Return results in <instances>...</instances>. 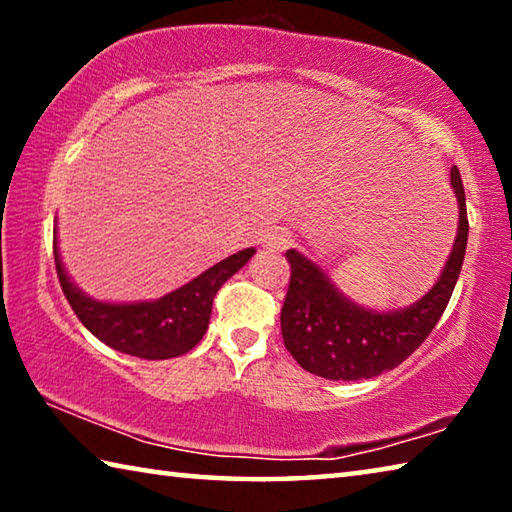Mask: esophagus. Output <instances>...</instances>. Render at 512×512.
<instances>
[{
	"label": "esophagus",
	"mask_w": 512,
	"mask_h": 512,
	"mask_svg": "<svg viewBox=\"0 0 512 512\" xmlns=\"http://www.w3.org/2000/svg\"><path fill=\"white\" fill-rule=\"evenodd\" d=\"M291 241H293L291 239V232L277 228V230L271 232V235L266 237V246L271 248V250H287L291 246Z\"/></svg>",
	"instance_id": "esophagus-1"
}]
</instances>
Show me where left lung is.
<instances>
[{
  "label": "left lung",
  "instance_id": "8db88e82",
  "mask_svg": "<svg viewBox=\"0 0 512 512\" xmlns=\"http://www.w3.org/2000/svg\"><path fill=\"white\" fill-rule=\"evenodd\" d=\"M458 198V235L438 282L411 307L379 314L341 296L329 277L298 250H287L291 282L280 323L291 357L311 375L334 381L377 377L420 348L443 316L461 273L467 246V210L461 173L452 167Z\"/></svg>",
  "mask_w": 512,
  "mask_h": 512
}]
</instances>
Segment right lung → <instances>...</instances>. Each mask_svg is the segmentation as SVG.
<instances>
[{
	"instance_id": "right-lung-1",
	"label": "right lung",
	"mask_w": 512,
	"mask_h": 512,
	"mask_svg": "<svg viewBox=\"0 0 512 512\" xmlns=\"http://www.w3.org/2000/svg\"><path fill=\"white\" fill-rule=\"evenodd\" d=\"M253 253L255 248L239 250L160 300L110 305V302L92 300L76 289L65 273L54 241L58 282L74 314L99 341L140 359H173L192 350L210 325L216 291Z\"/></svg>"
}]
</instances>
